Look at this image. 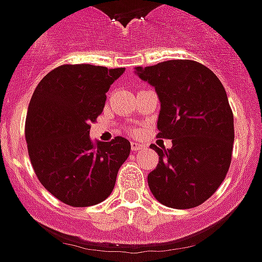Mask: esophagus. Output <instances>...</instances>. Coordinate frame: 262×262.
Returning a JSON list of instances; mask_svg holds the SVG:
<instances>
[{"label": "esophagus", "instance_id": "obj_1", "mask_svg": "<svg viewBox=\"0 0 262 262\" xmlns=\"http://www.w3.org/2000/svg\"><path fill=\"white\" fill-rule=\"evenodd\" d=\"M130 148H132V150H133V152H137V150L142 149V148H144V145H141L140 142H132Z\"/></svg>", "mask_w": 262, "mask_h": 262}]
</instances>
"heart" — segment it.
<instances>
[{
	"mask_svg": "<svg viewBox=\"0 0 262 262\" xmlns=\"http://www.w3.org/2000/svg\"><path fill=\"white\" fill-rule=\"evenodd\" d=\"M136 133H137V132H136V130H133V135H136Z\"/></svg>",
	"mask_w": 262,
	"mask_h": 262,
	"instance_id": "b5f03b06",
	"label": "heart"
}]
</instances>
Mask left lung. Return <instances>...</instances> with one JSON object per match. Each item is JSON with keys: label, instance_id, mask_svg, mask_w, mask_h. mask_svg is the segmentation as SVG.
<instances>
[{"label": "left lung", "instance_id": "8db88e82", "mask_svg": "<svg viewBox=\"0 0 262 262\" xmlns=\"http://www.w3.org/2000/svg\"><path fill=\"white\" fill-rule=\"evenodd\" d=\"M160 99L157 137L171 149L150 145L159 164L148 175L153 196L171 208L202 205L226 178L234 142V118L218 76L193 60L137 67Z\"/></svg>", "mask_w": 262, "mask_h": 262}]
</instances>
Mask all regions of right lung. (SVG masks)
<instances>
[{
	"label": "right lung",
	"mask_w": 262,
	"mask_h": 262,
	"mask_svg": "<svg viewBox=\"0 0 262 262\" xmlns=\"http://www.w3.org/2000/svg\"><path fill=\"white\" fill-rule=\"evenodd\" d=\"M124 71L63 64L48 72L33 91L25 120L28 155L39 182L66 205L87 207L105 201L129 157L126 138H90V124L105 107L110 84Z\"/></svg>",
	"instance_id": "add662e5"
}]
</instances>
